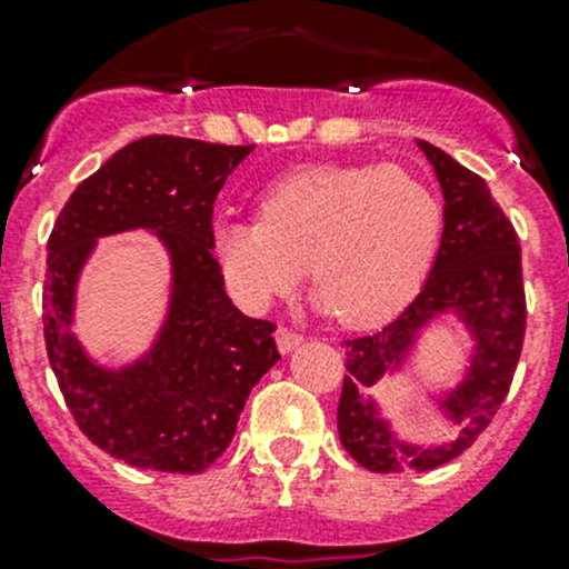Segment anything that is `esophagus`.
Instances as JSON below:
<instances>
[{"instance_id":"34e87169","label":"esophagus","mask_w":569,"mask_h":569,"mask_svg":"<svg viewBox=\"0 0 569 569\" xmlns=\"http://www.w3.org/2000/svg\"><path fill=\"white\" fill-rule=\"evenodd\" d=\"M274 341H278V349L283 355H289L291 349H297L302 343V336L300 332L289 330V327H278V332H274Z\"/></svg>"}]
</instances>
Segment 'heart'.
Wrapping results in <instances>:
<instances>
[{
	"instance_id": "1",
	"label": "heart",
	"mask_w": 569,
	"mask_h": 569,
	"mask_svg": "<svg viewBox=\"0 0 569 569\" xmlns=\"http://www.w3.org/2000/svg\"><path fill=\"white\" fill-rule=\"evenodd\" d=\"M443 206L396 164H313L269 183L258 220H220L214 256L231 289L267 306L311 274L321 311L347 327L393 319L427 280Z\"/></svg>"
}]
</instances>
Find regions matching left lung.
<instances>
[{"label": "left lung", "instance_id": "left-lung-1", "mask_svg": "<svg viewBox=\"0 0 569 569\" xmlns=\"http://www.w3.org/2000/svg\"><path fill=\"white\" fill-rule=\"evenodd\" d=\"M443 189V237L421 295L375 336L343 341L347 371L338 401V435L343 449L375 473L432 470L460 457L507 399L526 336V295L520 242L512 222L492 200L485 178L457 159L418 140ZM455 312L475 338V355L463 380L439 400L458 423L443 445H412L392 432L370 396L386 373L400 368L420 330Z\"/></svg>", "mask_w": 569, "mask_h": 569}]
</instances>
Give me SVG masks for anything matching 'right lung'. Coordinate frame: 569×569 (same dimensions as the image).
<instances>
[{
    "label": "right lung",
    "mask_w": 569,
    "mask_h": 569,
    "mask_svg": "<svg viewBox=\"0 0 569 569\" xmlns=\"http://www.w3.org/2000/svg\"><path fill=\"white\" fill-rule=\"evenodd\" d=\"M256 146L151 134L84 178L54 222L46 258L43 336L73 421L114 460L200 473L231 446L256 382L280 360L274 325L226 295L211 214L226 178ZM153 230L171 256V306L134 365H96L70 330L76 283L101 236Z\"/></svg>",
    "instance_id": "obj_1"
}]
</instances>
